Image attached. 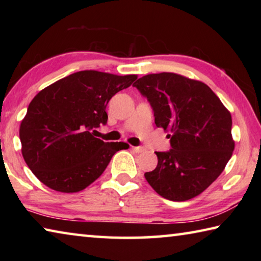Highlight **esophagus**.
Here are the masks:
<instances>
[{
  "label": "esophagus",
  "instance_id": "1",
  "mask_svg": "<svg viewBox=\"0 0 261 261\" xmlns=\"http://www.w3.org/2000/svg\"><path fill=\"white\" fill-rule=\"evenodd\" d=\"M132 148H134V151L137 152V153H141V152L145 151V148L141 147V146H135V147H132Z\"/></svg>",
  "mask_w": 261,
  "mask_h": 261
}]
</instances>
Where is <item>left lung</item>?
<instances>
[{
	"label": "left lung",
	"mask_w": 261,
	"mask_h": 261,
	"mask_svg": "<svg viewBox=\"0 0 261 261\" xmlns=\"http://www.w3.org/2000/svg\"><path fill=\"white\" fill-rule=\"evenodd\" d=\"M134 86L151 103L156 126L170 134L171 149L155 152L158 166L145 178L168 200L199 196L232 155L230 112L205 83L178 73L146 74Z\"/></svg>",
	"instance_id": "1"
}]
</instances>
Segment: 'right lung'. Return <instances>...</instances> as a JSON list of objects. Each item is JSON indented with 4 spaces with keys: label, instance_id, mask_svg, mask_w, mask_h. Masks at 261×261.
Returning a JSON list of instances; mask_svg holds the SVG:
<instances>
[{
    "label": "right lung",
    "instance_id": "right-lung-1",
    "mask_svg": "<svg viewBox=\"0 0 261 261\" xmlns=\"http://www.w3.org/2000/svg\"><path fill=\"white\" fill-rule=\"evenodd\" d=\"M137 74L84 70L43 88L20 123L21 154L39 180L55 191L79 192L98 179L126 143H106L95 127L106 124V107Z\"/></svg>",
    "mask_w": 261,
    "mask_h": 261
}]
</instances>
